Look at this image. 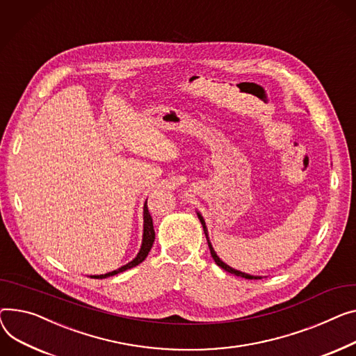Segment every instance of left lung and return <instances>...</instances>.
I'll use <instances>...</instances> for the list:
<instances>
[{
	"label": "left lung",
	"instance_id": "1",
	"mask_svg": "<svg viewBox=\"0 0 356 356\" xmlns=\"http://www.w3.org/2000/svg\"><path fill=\"white\" fill-rule=\"evenodd\" d=\"M197 218L200 219V223H202V226H203V230H204V234H206V239H207V245H209V249H210V254H211V257H213V259H215V262H216V265H218V266H220L222 269H225V270H226V272H229V273H233V275H236V276H241V277H245V279H262L260 276H253V275H248V273L241 272V270H236V269L230 268L229 265H226V264L223 262V260H220V257L216 254L215 249H213V246H211V243H210V241H209L207 227H206L204 219L202 218L200 213H197Z\"/></svg>",
	"mask_w": 356,
	"mask_h": 356
}]
</instances>
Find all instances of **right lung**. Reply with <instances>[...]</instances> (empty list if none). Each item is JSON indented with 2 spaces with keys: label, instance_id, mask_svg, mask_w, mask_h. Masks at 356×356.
Masks as SVG:
<instances>
[{
  "label": "right lung",
  "instance_id": "add662e5",
  "mask_svg": "<svg viewBox=\"0 0 356 356\" xmlns=\"http://www.w3.org/2000/svg\"><path fill=\"white\" fill-rule=\"evenodd\" d=\"M143 219H145V225H143V242H141V248L137 253V256L131 260V262H129L127 265L118 268L113 272H108V273H104V275H94L91 277H96V279H104V277H108V276H114L117 273L120 272H124L127 269H131L134 266H137L138 264L143 262V260L147 257L152 246H153V242H154V227H153V219L150 216L149 213V209H147V202L145 203V207H143Z\"/></svg>",
  "mask_w": 356,
  "mask_h": 356
}]
</instances>
